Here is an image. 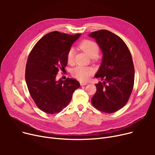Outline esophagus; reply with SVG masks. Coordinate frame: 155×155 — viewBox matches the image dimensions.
Returning <instances> with one entry per match:
<instances>
[{"label": "esophagus", "mask_w": 155, "mask_h": 155, "mask_svg": "<svg viewBox=\"0 0 155 155\" xmlns=\"http://www.w3.org/2000/svg\"><path fill=\"white\" fill-rule=\"evenodd\" d=\"M80 84L81 86H84V85H87V82H80Z\"/></svg>", "instance_id": "34e87169"}]
</instances>
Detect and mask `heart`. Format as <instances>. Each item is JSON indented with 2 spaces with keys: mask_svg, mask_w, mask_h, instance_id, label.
Returning <instances> with one entry per match:
<instances>
[{
  "mask_svg": "<svg viewBox=\"0 0 155 155\" xmlns=\"http://www.w3.org/2000/svg\"><path fill=\"white\" fill-rule=\"evenodd\" d=\"M79 48L84 51L88 56L92 58H95L98 56L100 51V48L97 43L92 40L86 39L81 42ZM67 61L69 64H72L75 61V51L73 48L70 49L67 56ZM94 69L90 67L78 66L71 71L72 75L77 79L85 82L87 81L93 74Z\"/></svg>",
  "mask_w": 155,
  "mask_h": 155,
  "instance_id": "heart-1",
  "label": "heart"
}]
</instances>
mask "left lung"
Returning a JSON list of instances; mask_svg holds the SVG:
<instances>
[{
    "label": "left lung",
    "instance_id": "left-lung-1",
    "mask_svg": "<svg viewBox=\"0 0 155 155\" xmlns=\"http://www.w3.org/2000/svg\"><path fill=\"white\" fill-rule=\"evenodd\" d=\"M102 52V61L95 77L102 82L95 84L93 106L102 112H115L123 108L131 94L134 68L131 54L124 41L107 30L92 32Z\"/></svg>",
    "mask_w": 155,
    "mask_h": 155
}]
</instances>
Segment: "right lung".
I'll list each match as a JSON object with an SVG mask.
<instances>
[{
	"label": "right lung",
	"instance_id": "add662e5",
	"mask_svg": "<svg viewBox=\"0 0 155 155\" xmlns=\"http://www.w3.org/2000/svg\"><path fill=\"white\" fill-rule=\"evenodd\" d=\"M80 35L49 32L38 41L28 56L26 82L32 99L44 112L53 114L61 112L80 86L74 78L56 80L59 70L67 66V53Z\"/></svg>",
	"mask_w": 155,
	"mask_h": 155
}]
</instances>
